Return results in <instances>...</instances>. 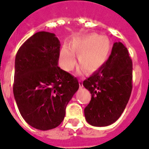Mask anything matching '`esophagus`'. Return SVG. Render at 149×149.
Returning a JSON list of instances; mask_svg holds the SVG:
<instances>
[{
  "instance_id": "34e87169",
  "label": "esophagus",
  "mask_w": 149,
  "mask_h": 149,
  "mask_svg": "<svg viewBox=\"0 0 149 149\" xmlns=\"http://www.w3.org/2000/svg\"><path fill=\"white\" fill-rule=\"evenodd\" d=\"M83 81H84L83 78L79 79V86H80V88H82L84 86V85H83Z\"/></svg>"
}]
</instances>
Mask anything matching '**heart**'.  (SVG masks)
<instances>
[{
    "label": "heart",
    "instance_id": "b5f03b06",
    "mask_svg": "<svg viewBox=\"0 0 149 149\" xmlns=\"http://www.w3.org/2000/svg\"><path fill=\"white\" fill-rule=\"evenodd\" d=\"M111 49L109 39L98 34H90L75 40L71 45H63L60 54V63L65 71H71L76 63L74 54L78 55L79 64L87 72H95L104 64ZM81 72V69L80 72Z\"/></svg>",
    "mask_w": 149,
    "mask_h": 149
}]
</instances>
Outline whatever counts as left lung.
<instances>
[{"instance_id":"left-lung-1","label":"left lung","mask_w":149,"mask_h":149,"mask_svg":"<svg viewBox=\"0 0 149 149\" xmlns=\"http://www.w3.org/2000/svg\"><path fill=\"white\" fill-rule=\"evenodd\" d=\"M132 72L127 48L122 42H115L106 63L83 83L92 95L84 109L88 123L104 127L121 116L132 91Z\"/></svg>"}]
</instances>
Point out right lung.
Here are the masks:
<instances>
[{
  "mask_svg": "<svg viewBox=\"0 0 149 149\" xmlns=\"http://www.w3.org/2000/svg\"><path fill=\"white\" fill-rule=\"evenodd\" d=\"M60 42L41 31L21 46L15 56L13 94L21 115L41 131L56 127L79 88L76 77L58 66Z\"/></svg>",
  "mask_w": 149,
  "mask_h": 149,
  "instance_id": "obj_1",
  "label": "right lung"
}]
</instances>
